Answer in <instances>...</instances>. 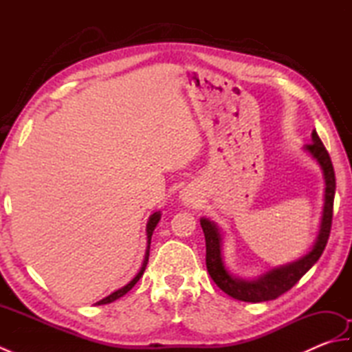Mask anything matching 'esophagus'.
I'll return each instance as SVG.
<instances>
[{
  "label": "esophagus",
  "instance_id": "obj_1",
  "mask_svg": "<svg viewBox=\"0 0 352 352\" xmlns=\"http://www.w3.org/2000/svg\"><path fill=\"white\" fill-rule=\"evenodd\" d=\"M180 197H182V201H183L184 206L190 207V206H197L199 203L198 193L195 190H192V189H184Z\"/></svg>",
  "mask_w": 352,
  "mask_h": 352
}]
</instances>
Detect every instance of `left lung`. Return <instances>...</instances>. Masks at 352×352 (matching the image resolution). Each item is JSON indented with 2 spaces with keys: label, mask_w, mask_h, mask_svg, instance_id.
Returning a JSON list of instances; mask_svg holds the SVG:
<instances>
[{
  "label": "left lung",
  "mask_w": 352,
  "mask_h": 352,
  "mask_svg": "<svg viewBox=\"0 0 352 352\" xmlns=\"http://www.w3.org/2000/svg\"><path fill=\"white\" fill-rule=\"evenodd\" d=\"M304 149L316 160L320 169H322L325 193L322 219H320L318 237L310 251L304 254L302 257L290 261V263L269 269V271L256 276V278H242V276L231 274L230 269L226 266V261H223L222 256L223 236L218 223L207 218L199 219L206 237L207 271L210 274L212 280L216 283V286L222 292H226L231 298H234V300L245 302H261L275 300V298L286 294L287 290L294 287L301 280V276L322 256L331 230L336 177L330 155H328L324 144L320 142L316 130L311 131V144L305 145Z\"/></svg>",
  "instance_id": "left-lung-1"
}]
</instances>
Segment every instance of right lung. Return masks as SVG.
I'll return each instance as SVG.
<instances>
[{
  "label": "right lung",
  "mask_w": 352,
  "mask_h": 352,
  "mask_svg": "<svg viewBox=\"0 0 352 352\" xmlns=\"http://www.w3.org/2000/svg\"><path fill=\"white\" fill-rule=\"evenodd\" d=\"M160 216H162V213H160V212H154L151 216H149V219H148V223H146V243H148V246H146L145 258H144V263H142L140 271L136 274V276H134V278H133L129 284H125L124 287L115 290L113 294H110L109 296L102 298V300H101V301H98L96 304H98V305H102V304H109V302H113V301H116L118 298L124 296V295L126 294V292L131 290L134 284H136V283L139 281L140 276L144 275V272H145V267H146V263H148V257H149V245H151V236H153V231H154V228L157 227V223H159V221H160Z\"/></svg>",
  "instance_id": "1"
}]
</instances>
